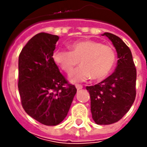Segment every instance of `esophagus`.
<instances>
[{"label":"esophagus","instance_id":"obj_1","mask_svg":"<svg viewBox=\"0 0 147 147\" xmlns=\"http://www.w3.org/2000/svg\"><path fill=\"white\" fill-rule=\"evenodd\" d=\"M76 88L77 90H81L82 88V85H76Z\"/></svg>","mask_w":147,"mask_h":147}]
</instances>
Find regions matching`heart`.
Segmentation results:
<instances>
[{
  "instance_id": "heart-1",
  "label": "heart",
  "mask_w": 147,
  "mask_h": 147,
  "mask_svg": "<svg viewBox=\"0 0 147 147\" xmlns=\"http://www.w3.org/2000/svg\"><path fill=\"white\" fill-rule=\"evenodd\" d=\"M70 51L57 50L53 53L54 62L67 74H71L80 61L81 66L71 74L70 81L78 82L92 78L102 80L115 65L116 55L110 46L93 40H82L69 45Z\"/></svg>"
}]
</instances>
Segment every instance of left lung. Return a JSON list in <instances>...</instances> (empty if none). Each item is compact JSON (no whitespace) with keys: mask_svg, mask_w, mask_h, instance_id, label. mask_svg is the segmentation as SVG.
<instances>
[{"mask_svg":"<svg viewBox=\"0 0 147 147\" xmlns=\"http://www.w3.org/2000/svg\"><path fill=\"white\" fill-rule=\"evenodd\" d=\"M115 47L118 61L115 71L102 82L87 87L91 98V112L96 123L111 124L121 119L136 97L137 71L130 49L121 38L105 32Z\"/></svg>","mask_w":147,"mask_h":147,"instance_id":"obj_1","label":"left lung"}]
</instances>
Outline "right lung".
<instances>
[{
    "label": "right lung",
    "instance_id": "obj_1",
    "mask_svg": "<svg viewBox=\"0 0 147 147\" xmlns=\"http://www.w3.org/2000/svg\"><path fill=\"white\" fill-rule=\"evenodd\" d=\"M58 40L56 35L38 33L27 42L19 57L18 88L23 108L47 126L58 125L65 119L77 92L52 59Z\"/></svg>",
    "mask_w": 147,
    "mask_h": 147
}]
</instances>
